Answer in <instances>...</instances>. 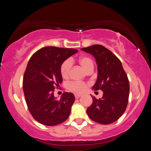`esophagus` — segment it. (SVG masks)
Returning <instances> with one entry per match:
<instances>
[{
    "mask_svg": "<svg viewBox=\"0 0 151 151\" xmlns=\"http://www.w3.org/2000/svg\"><path fill=\"white\" fill-rule=\"evenodd\" d=\"M81 96V94H75V99H78V98H80Z\"/></svg>",
    "mask_w": 151,
    "mask_h": 151,
    "instance_id": "1",
    "label": "esophagus"
}]
</instances>
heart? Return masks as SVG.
I'll return each mask as SVG.
<instances>
[{
    "mask_svg": "<svg viewBox=\"0 0 151 151\" xmlns=\"http://www.w3.org/2000/svg\"><path fill=\"white\" fill-rule=\"evenodd\" d=\"M78 63L81 65L83 68L88 71L89 70L94 68V63L90 57L86 56H81L78 58ZM72 65L70 60H65L61 65V75L63 78H67L69 76L70 70ZM68 89L71 92L80 94L83 92L86 89V84L82 82H71L68 85Z\"/></svg>",
    "mask_w": 151,
    "mask_h": 151,
    "instance_id": "heart-1",
    "label": "heart"
}]
</instances>
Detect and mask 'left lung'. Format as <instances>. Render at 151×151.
I'll return each mask as SVG.
<instances>
[{
    "label": "left lung",
    "mask_w": 151,
    "mask_h": 151,
    "mask_svg": "<svg viewBox=\"0 0 151 151\" xmlns=\"http://www.w3.org/2000/svg\"><path fill=\"white\" fill-rule=\"evenodd\" d=\"M81 50L92 55L96 59L98 76L92 89L103 92L100 99L91 95L93 102L87 109V114L94 122L111 124L120 118L127 108L129 94L128 77L121 61L105 46L95 44Z\"/></svg>",
    "instance_id": "8db88e82"
}]
</instances>
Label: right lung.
<instances>
[{
	"mask_svg": "<svg viewBox=\"0 0 151 151\" xmlns=\"http://www.w3.org/2000/svg\"><path fill=\"white\" fill-rule=\"evenodd\" d=\"M77 51L47 46L37 50L29 59L23 78V91L31 114L42 124H61L70 114L75 99L74 94L64 92L57 100L53 92L55 86H59L62 82L61 64Z\"/></svg>",
	"mask_w": 151,
	"mask_h": 151,
	"instance_id": "right-lung-1",
	"label": "right lung"
}]
</instances>
